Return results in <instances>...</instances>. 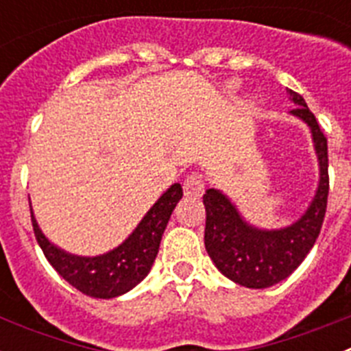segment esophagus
<instances>
[{"label":"esophagus","instance_id":"34e87169","mask_svg":"<svg viewBox=\"0 0 351 351\" xmlns=\"http://www.w3.org/2000/svg\"><path fill=\"white\" fill-rule=\"evenodd\" d=\"M182 190H184L186 197H190V198L202 197L204 190H206V182H204V178L200 176V173H190V176L184 179Z\"/></svg>","mask_w":351,"mask_h":351}]
</instances>
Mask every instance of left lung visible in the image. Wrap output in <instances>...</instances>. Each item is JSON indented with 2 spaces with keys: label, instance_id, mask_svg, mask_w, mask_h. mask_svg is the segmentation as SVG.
<instances>
[{
  "label": "left lung",
  "instance_id": "left-lung-1",
  "mask_svg": "<svg viewBox=\"0 0 351 351\" xmlns=\"http://www.w3.org/2000/svg\"><path fill=\"white\" fill-rule=\"evenodd\" d=\"M295 108L290 114L309 126L315 144L320 181L308 210L280 230H262L244 221L237 207L219 190L206 191V235L204 243L214 265L223 276L241 287L269 288L280 283L299 267L322 230L328 197V154L327 138L315 114L299 93L291 91Z\"/></svg>",
  "mask_w": 351,
  "mask_h": 351
}]
</instances>
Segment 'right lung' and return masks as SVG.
<instances>
[{
	"mask_svg": "<svg viewBox=\"0 0 351 351\" xmlns=\"http://www.w3.org/2000/svg\"><path fill=\"white\" fill-rule=\"evenodd\" d=\"M181 197L182 188L176 182L158 198L125 243L98 256L70 255L54 246L40 230L33 209H29L31 223L43 255L63 280L89 297L112 299L137 287L149 274L160 250L161 235Z\"/></svg>",
	"mask_w": 351,
	"mask_h": 351,
	"instance_id": "right-lung-1",
	"label": "right lung"
}]
</instances>
